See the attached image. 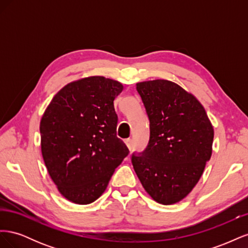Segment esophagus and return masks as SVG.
<instances>
[{
    "mask_svg": "<svg viewBox=\"0 0 248 248\" xmlns=\"http://www.w3.org/2000/svg\"><path fill=\"white\" fill-rule=\"evenodd\" d=\"M125 144H126L127 147H128L129 150L132 149V145H133V144H132V140H131V139H126V140H125Z\"/></svg>",
    "mask_w": 248,
    "mask_h": 248,
    "instance_id": "esophagus-1",
    "label": "esophagus"
}]
</instances>
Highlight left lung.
Listing matches in <instances>:
<instances>
[{
    "label": "left lung",
    "mask_w": 248,
    "mask_h": 248,
    "mask_svg": "<svg viewBox=\"0 0 248 248\" xmlns=\"http://www.w3.org/2000/svg\"><path fill=\"white\" fill-rule=\"evenodd\" d=\"M137 90L150 121L144 152L132 155L134 170L154 201L171 205L197 185L212 155L213 126L191 93L167 79L141 81Z\"/></svg>",
    "instance_id": "1"
}]
</instances>
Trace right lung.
Masks as SVG:
<instances>
[{"label":"right lung","instance_id":"add662e5","mask_svg":"<svg viewBox=\"0 0 248 248\" xmlns=\"http://www.w3.org/2000/svg\"><path fill=\"white\" fill-rule=\"evenodd\" d=\"M123 85L89 77L66 85L41 118V153L59 192L78 205L107 189L129 150L117 137L114 100Z\"/></svg>","mask_w":248,"mask_h":248}]
</instances>
